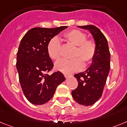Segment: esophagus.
Instances as JSON below:
<instances>
[{"label":"esophagus","mask_w":127,"mask_h":127,"mask_svg":"<svg viewBox=\"0 0 127 127\" xmlns=\"http://www.w3.org/2000/svg\"><path fill=\"white\" fill-rule=\"evenodd\" d=\"M64 77H66V78H68L69 76H70V75H68V74H64Z\"/></svg>","instance_id":"1"}]
</instances>
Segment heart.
I'll return each instance as SVG.
<instances>
[{"instance_id": "obj_1", "label": "heart", "mask_w": 127, "mask_h": 127, "mask_svg": "<svg viewBox=\"0 0 127 127\" xmlns=\"http://www.w3.org/2000/svg\"><path fill=\"white\" fill-rule=\"evenodd\" d=\"M64 38L68 43L76 47L73 61L60 60L55 64V68L63 73H71L82 70L84 66L90 64L96 54V44L92 39H88L86 34L77 29L70 31L64 34ZM61 45L56 37L52 38L47 45V52L52 60H57L61 56Z\"/></svg>"}]
</instances>
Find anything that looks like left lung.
Returning <instances> with one entry per match:
<instances>
[{
    "label": "left lung",
    "instance_id": "8db88e82",
    "mask_svg": "<svg viewBox=\"0 0 127 127\" xmlns=\"http://www.w3.org/2000/svg\"><path fill=\"white\" fill-rule=\"evenodd\" d=\"M90 31L96 44V54L91 66L74 75L78 87L71 92L77 103L85 106L94 104L102 96L110 70V54L107 40L99 29L92 25L78 26Z\"/></svg>",
    "mask_w": 127,
    "mask_h": 127
}]
</instances>
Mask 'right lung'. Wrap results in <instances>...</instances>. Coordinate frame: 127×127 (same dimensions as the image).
Instances as JSON below:
<instances>
[{
	"label": "right lung",
	"mask_w": 127,
	"mask_h": 127,
	"mask_svg": "<svg viewBox=\"0 0 127 127\" xmlns=\"http://www.w3.org/2000/svg\"><path fill=\"white\" fill-rule=\"evenodd\" d=\"M67 27H35L29 31L21 40L16 56V69L24 95L32 104L48 102L57 87L65 80L60 71L47 74L54 66L47 52V45L52 38Z\"/></svg>",
	"instance_id": "1"
}]
</instances>
